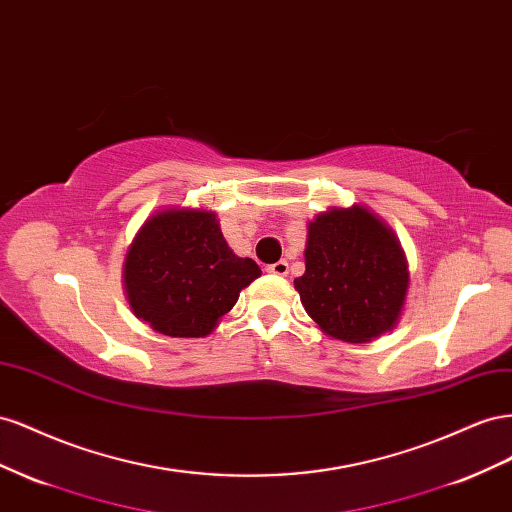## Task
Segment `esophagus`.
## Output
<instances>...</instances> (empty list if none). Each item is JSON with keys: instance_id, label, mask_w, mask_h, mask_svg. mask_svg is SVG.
Returning <instances> with one entry per match:
<instances>
[{"instance_id": "34e87169", "label": "esophagus", "mask_w": 512, "mask_h": 512, "mask_svg": "<svg viewBox=\"0 0 512 512\" xmlns=\"http://www.w3.org/2000/svg\"><path fill=\"white\" fill-rule=\"evenodd\" d=\"M266 270L270 274H276V276H285L289 272V264H287L285 259H281V261H276V264H270Z\"/></svg>"}]
</instances>
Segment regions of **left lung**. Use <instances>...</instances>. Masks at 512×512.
<instances>
[{"label": "left lung", "instance_id": "obj_1", "mask_svg": "<svg viewBox=\"0 0 512 512\" xmlns=\"http://www.w3.org/2000/svg\"><path fill=\"white\" fill-rule=\"evenodd\" d=\"M306 270L294 281L306 313L332 339L367 343L388 332L407 294L394 233L364 208H334L309 225Z\"/></svg>", "mask_w": 512, "mask_h": 512}]
</instances>
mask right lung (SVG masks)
Masks as SVG:
<instances>
[{"label": "right lung", "instance_id": "right-lung-1", "mask_svg": "<svg viewBox=\"0 0 512 512\" xmlns=\"http://www.w3.org/2000/svg\"><path fill=\"white\" fill-rule=\"evenodd\" d=\"M261 274L233 255L212 212L167 210L145 221L124 266L128 302L167 337H206Z\"/></svg>", "mask_w": 512, "mask_h": 512}]
</instances>
